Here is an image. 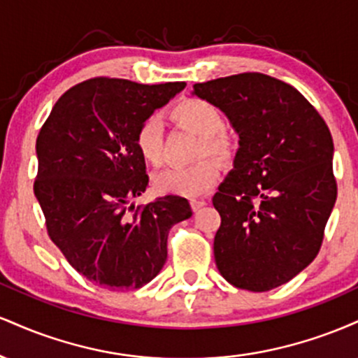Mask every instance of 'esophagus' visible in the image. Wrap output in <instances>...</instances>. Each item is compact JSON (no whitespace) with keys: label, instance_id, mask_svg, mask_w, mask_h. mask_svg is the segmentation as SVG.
Segmentation results:
<instances>
[{"label":"esophagus","instance_id":"obj_1","mask_svg":"<svg viewBox=\"0 0 358 358\" xmlns=\"http://www.w3.org/2000/svg\"><path fill=\"white\" fill-rule=\"evenodd\" d=\"M205 205H207V200H205V199H193L192 200V208L195 212L200 210V208L205 207Z\"/></svg>","mask_w":358,"mask_h":358}]
</instances>
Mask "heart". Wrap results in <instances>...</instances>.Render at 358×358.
Here are the masks:
<instances>
[{
	"label": "heart",
	"mask_w": 358,
	"mask_h": 358,
	"mask_svg": "<svg viewBox=\"0 0 358 358\" xmlns=\"http://www.w3.org/2000/svg\"><path fill=\"white\" fill-rule=\"evenodd\" d=\"M171 117L202 138L200 155L229 158L236 148V139L225 129V117L220 108L202 97H185L171 109ZM136 146L143 162L151 166L163 163V126L158 117L150 116L139 122L134 133ZM219 178V166L213 159H200L188 166H173L155 176V188L162 193H176L199 196Z\"/></svg>",
	"instance_id": "obj_1"
}]
</instances>
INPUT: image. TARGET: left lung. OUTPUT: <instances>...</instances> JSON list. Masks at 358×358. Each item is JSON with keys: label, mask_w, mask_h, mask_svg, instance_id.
Masks as SVG:
<instances>
[{"label": "left lung", "mask_w": 358, "mask_h": 358, "mask_svg": "<svg viewBox=\"0 0 358 358\" xmlns=\"http://www.w3.org/2000/svg\"><path fill=\"white\" fill-rule=\"evenodd\" d=\"M239 134L234 170L213 195L220 227L213 256L239 289L291 281L322 248L336 200L334 139L299 90L259 72L193 85Z\"/></svg>", "instance_id": "8db88e82"}]
</instances>
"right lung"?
I'll return each mask as SVG.
<instances>
[{"label":"right lung","mask_w":358,"mask_h":358,"mask_svg":"<svg viewBox=\"0 0 358 358\" xmlns=\"http://www.w3.org/2000/svg\"><path fill=\"white\" fill-rule=\"evenodd\" d=\"M185 85L94 77L55 102L36 138L34 192L48 237L77 273L108 289L150 282L165 266L170 229L192 217L178 195L129 203L150 182L136 127Z\"/></svg>","instance_id":"right-lung-1"}]
</instances>
